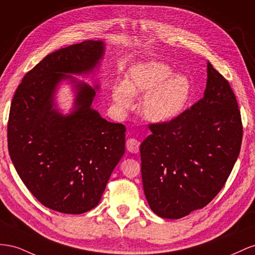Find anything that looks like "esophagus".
Segmentation results:
<instances>
[{
    "mask_svg": "<svg viewBox=\"0 0 255 255\" xmlns=\"http://www.w3.org/2000/svg\"><path fill=\"white\" fill-rule=\"evenodd\" d=\"M126 147L128 151L132 152V154H137L140 150V142L134 137H130L126 141Z\"/></svg>",
    "mask_w": 255,
    "mask_h": 255,
    "instance_id": "34e87169",
    "label": "esophagus"
}]
</instances>
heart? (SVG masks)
<instances>
[{"label": "heart", "instance_id": "1", "mask_svg": "<svg viewBox=\"0 0 255 255\" xmlns=\"http://www.w3.org/2000/svg\"><path fill=\"white\" fill-rule=\"evenodd\" d=\"M144 96L140 110L152 123H168L183 113L192 97V84L185 75L174 74L168 64L148 61L128 71L125 82L112 86V100L122 113L133 107V96Z\"/></svg>", "mask_w": 255, "mask_h": 255}]
</instances>
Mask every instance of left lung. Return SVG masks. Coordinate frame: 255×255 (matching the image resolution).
<instances>
[{
	"mask_svg": "<svg viewBox=\"0 0 255 255\" xmlns=\"http://www.w3.org/2000/svg\"><path fill=\"white\" fill-rule=\"evenodd\" d=\"M148 127L140 152L150 209L179 219L205 207L227 183L242 146L241 111L228 80L208 62L204 97L175 120Z\"/></svg>",
	"mask_w": 255,
	"mask_h": 255,
	"instance_id": "8db88e82",
	"label": "left lung"
}]
</instances>
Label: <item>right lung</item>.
Segmentation results:
<instances>
[{"mask_svg":"<svg viewBox=\"0 0 255 255\" xmlns=\"http://www.w3.org/2000/svg\"><path fill=\"white\" fill-rule=\"evenodd\" d=\"M104 52L103 41L85 40L48 54L23 77L11 101L10 159L31 193L55 212L78 215L97 206L125 152L126 127L101 118L91 107L96 91L66 75L90 74ZM67 78L76 90L75 109L63 116L54 94Z\"/></svg>","mask_w":255,"mask_h":255,"instance_id":"obj_1","label":"right lung"}]
</instances>
